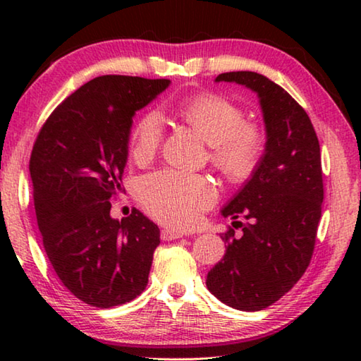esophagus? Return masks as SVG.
<instances>
[{
  "instance_id": "1",
  "label": "esophagus",
  "mask_w": 361,
  "mask_h": 361,
  "mask_svg": "<svg viewBox=\"0 0 361 361\" xmlns=\"http://www.w3.org/2000/svg\"><path fill=\"white\" fill-rule=\"evenodd\" d=\"M161 237L162 240H175V239H181L183 232L180 231H173V229H162L161 231Z\"/></svg>"
}]
</instances>
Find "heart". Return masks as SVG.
I'll return each mask as SVG.
<instances>
[{
    "label": "heart",
    "instance_id": "1",
    "mask_svg": "<svg viewBox=\"0 0 361 361\" xmlns=\"http://www.w3.org/2000/svg\"><path fill=\"white\" fill-rule=\"evenodd\" d=\"M178 116L212 146V162L231 181L250 178L264 151V133L245 124V113L234 102L216 94H199L178 106ZM162 122L156 113L145 114L133 129L130 154L148 162L162 143ZM143 209L157 221L173 228H191L215 202L216 191L202 175L181 170H159L138 183Z\"/></svg>",
    "mask_w": 361,
    "mask_h": 361
}]
</instances>
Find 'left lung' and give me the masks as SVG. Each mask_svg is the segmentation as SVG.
<instances>
[{
	"label": "left lung",
	"mask_w": 361,
	"mask_h": 361,
	"mask_svg": "<svg viewBox=\"0 0 361 361\" xmlns=\"http://www.w3.org/2000/svg\"><path fill=\"white\" fill-rule=\"evenodd\" d=\"M215 81L256 92L266 148L252 178L221 210L245 221H232L221 234L226 253L210 269L207 288L229 307L256 312L288 293L312 258L323 202L320 145L304 108L269 78L231 71Z\"/></svg>",
	"instance_id": "obj_1"
}]
</instances>
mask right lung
Segmentation results:
<instances>
[{
	"instance_id": "obj_1",
	"label": "right lung",
	"mask_w": 361,
	"mask_h": 361,
	"mask_svg": "<svg viewBox=\"0 0 361 361\" xmlns=\"http://www.w3.org/2000/svg\"><path fill=\"white\" fill-rule=\"evenodd\" d=\"M169 79L106 75L81 85L49 116L36 137L30 175L42 245L54 271L82 302L108 309L148 285L159 228L133 209L109 215L122 189L135 111Z\"/></svg>"
}]
</instances>
